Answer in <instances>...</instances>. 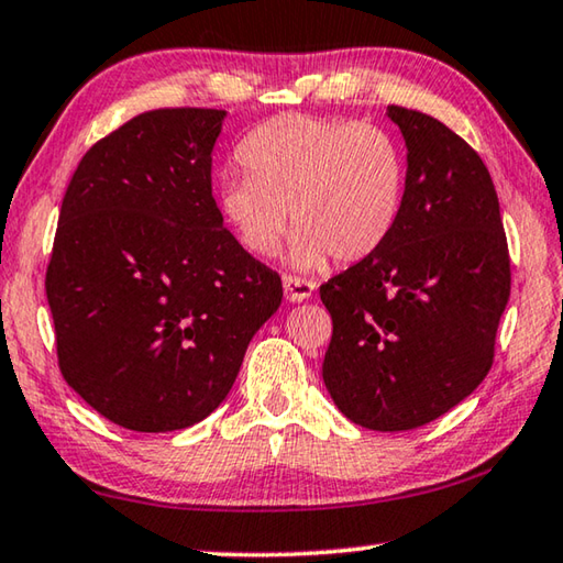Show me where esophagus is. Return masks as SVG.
Masks as SVG:
<instances>
[{
	"label": "esophagus",
	"mask_w": 563,
	"mask_h": 563,
	"mask_svg": "<svg viewBox=\"0 0 563 563\" xmlns=\"http://www.w3.org/2000/svg\"><path fill=\"white\" fill-rule=\"evenodd\" d=\"M283 290H285V298H288L290 302H302V300L312 298V292H316V283L292 278V275H285Z\"/></svg>",
	"instance_id": "obj_1"
}]
</instances>
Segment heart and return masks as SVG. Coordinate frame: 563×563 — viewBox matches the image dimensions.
I'll return each instance as SVG.
<instances>
[{"label": "heart", "instance_id": "b5f03b06", "mask_svg": "<svg viewBox=\"0 0 563 563\" xmlns=\"http://www.w3.org/2000/svg\"><path fill=\"white\" fill-rule=\"evenodd\" d=\"M247 176L218 186V208L247 253L273 258L295 233L288 258L320 271L330 258L360 263L383 247L402 213L405 161L369 123L283 113L238 146Z\"/></svg>", "mask_w": 563, "mask_h": 563}]
</instances>
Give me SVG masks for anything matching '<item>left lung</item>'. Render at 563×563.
I'll return each instance as SVG.
<instances>
[{
	"mask_svg": "<svg viewBox=\"0 0 563 563\" xmlns=\"http://www.w3.org/2000/svg\"><path fill=\"white\" fill-rule=\"evenodd\" d=\"M407 146L402 213L375 255L320 285L322 379L350 422L405 432L487 377L509 300L499 198L476 151L427 113L387 107Z\"/></svg>",
	"mask_w": 563,
	"mask_h": 563,
	"instance_id": "left-lung-1",
	"label": "left lung"
}]
</instances>
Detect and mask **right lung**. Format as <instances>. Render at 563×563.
<instances>
[{
	"label": "right lung",
	"mask_w": 563,
	"mask_h": 563,
	"mask_svg": "<svg viewBox=\"0 0 563 563\" xmlns=\"http://www.w3.org/2000/svg\"><path fill=\"white\" fill-rule=\"evenodd\" d=\"M228 113L158 109L101 139L66 188L46 271L62 375L133 432H174L223 402L283 300L223 228L211 168Z\"/></svg>",
	"instance_id": "1"
}]
</instances>
